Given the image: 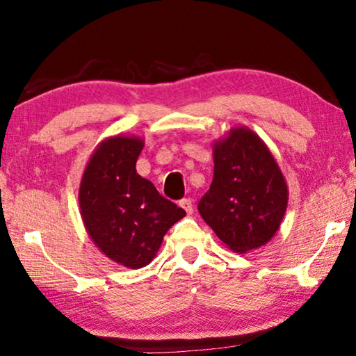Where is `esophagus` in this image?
I'll return each instance as SVG.
<instances>
[{
    "instance_id": "esophagus-1",
    "label": "esophagus",
    "mask_w": 356,
    "mask_h": 356,
    "mask_svg": "<svg viewBox=\"0 0 356 356\" xmlns=\"http://www.w3.org/2000/svg\"><path fill=\"white\" fill-rule=\"evenodd\" d=\"M179 204H180V207L184 209L185 212L188 213V216H190V213H193V202H191V200H190V198H184V200H180Z\"/></svg>"
}]
</instances>
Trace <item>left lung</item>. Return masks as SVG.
Here are the masks:
<instances>
[{"label": "left lung", "mask_w": 356, "mask_h": 356, "mask_svg": "<svg viewBox=\"0 0 356 356\" xmlns=\"http://www.w3.org/2000/svg\"><path fill=\"white\" fill-rule=\"evenodd\" d=\"M286 202L285 177L258 134L238 127L213 144V179L198 211L228 249L247 253L268 244Z\"/></svg>", "instance_id": "obj_1"}]
</instances>
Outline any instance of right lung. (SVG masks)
Instances as JSON below:
<instances>
[{
	"label": "right lung",
	"instance_id": "right-lung-1",
	"mask_svg": "<svg viewBox=\"0 0 356 356\" xmlns=\"http://www.w3.org/2000/svg\"><path fill=\"white\" fill-rule=\"evenodd\" d=\"M144 140L131 136L104 139L87 163L79 206L95 245L112 261L139 269L155 258L166 231L185 211L158 193L136 172Z\"/></svg>",
	"mask_w": 356,
	"mask_h": 356
}]
</instances>
